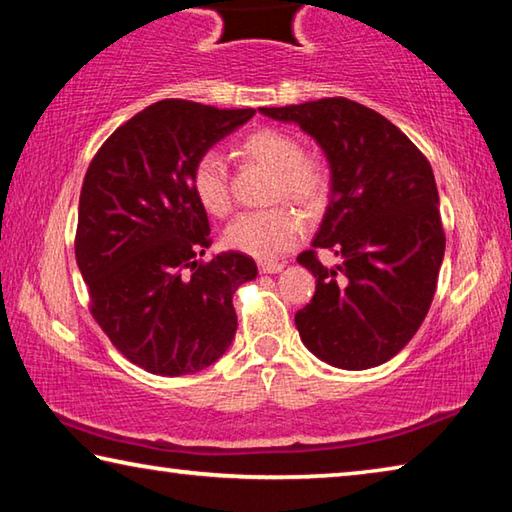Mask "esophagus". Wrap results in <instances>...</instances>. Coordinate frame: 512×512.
I'll return each instance as SVG.
<instances>
[{"instance_id":"34e87169","label":"esophagus","mask_w":512,"mask_h":512,"mask_svg":"<svg viewBox=\"0 0 512 512\" xmlns=\"http://www.w3.org/2000/svg\"><path fill=\"white\" fill-rule=\"evenodd\" d=\"M284 268V264H280V262H259V271L262 273H280Z\"/></svg>"}]
</instances>
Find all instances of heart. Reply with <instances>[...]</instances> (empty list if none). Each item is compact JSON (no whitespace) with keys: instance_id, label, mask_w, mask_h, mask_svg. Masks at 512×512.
I'll return each instance as SVG.
<instances>
[{"instance_id":"obj_1","label":"heart","mask_w":512,"mask_h":512,"mask_svg":"<svg viewBox=\"0 0 512 512\" xmlns=\"http://www.w3.org/2000/svg\"><path fill=\"white\" fill-rule=\"evenodd\" d=\"M235 155L244 162L271 171L268 201L296 203L305 210H318L329 192V173L314 155L302 153L300 142L280 128H257L235 144ZM189 189L207 214L225 216L230 212L228 173L216 153H203L189 171ZM302 237V219L277 205L262 212L239 214L223 232L225 244L239 253L271 259L287 253Z\"/></svg>"}]
</instances>
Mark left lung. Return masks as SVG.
Returning a JSON list of instances; mask_svg holds the SVG:
<instances>
[{
	"label": "left lung",
	"instance_id": "obj_1",
	"mask_svg": "<svg viewBox=\"0 0 512 512\" xmlns=\"http://www.w3.org/2000/svg\"><path fill=\"white\" fill-rule=\"evenodd\" d=\"M259 112L298 124L332 171L314 248L298 255L316 277L314 298L296 314L302 343L334 368L386 363L422 325L445 257L431 164L400 128L357 101L332 97ZM323 247L342 264L320 265L315 250Z\"/></svg>",
	"mask_w": 512,
	"mask_h": 512
}]
</instances>
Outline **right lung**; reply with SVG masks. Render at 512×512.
Returning a JSON list of instances; mask_svg holds the SVG:
<instances>
[{
	"instance_id": "right-lung-1",
	"label": "right lung",
	"mask_w": 512,
	"mask_h": 512,
	"mask_svg": "<svg viewBox=\"0 0 512 512\" xmlns=\"http://www.w3.org/2000/svg\"><path fill=\"white\" fill-rule=\"evenodd\" d=\"M255 115L164 99L112 133L85 173L76 264L90 311L124 357L162 377L192 375L223 357L237 332L232 296L257 264L210 248V221L189 171Z\"/></svg>"
}]
</instances>
